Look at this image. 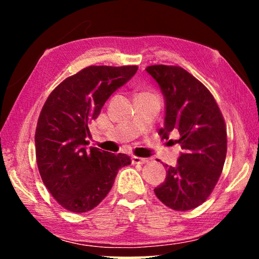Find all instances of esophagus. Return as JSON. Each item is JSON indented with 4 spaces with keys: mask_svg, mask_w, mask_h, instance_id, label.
I'll return each mask as SVG.
<instances>
[{
    "mask_svg": "<svg viewBox=\"0 0 259 259\" xmlns=\"http://www.w3.org/2000/svg\"><path fill=\"white\" fill-rule=\"evenodd\" d=\"M131 161H133L134 164H144L147 162L146 159H143V157H138V156H133L131 157Z\"/></svg>",
    "mask_w": 259,
    "mask_h": 259,
    "instance_id": "esophagus-1",
    "label": "esophagus"
}]
</instances>
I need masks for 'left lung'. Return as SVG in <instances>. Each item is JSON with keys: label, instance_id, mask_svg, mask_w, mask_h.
Here are the masks:
<instances>
[{"label": "left lung", "instance_id": "left-lung-1", "mask_svg": "<svg viewBox=\"0 0 259 259\" xmlns=\"http://www.w3.org/2000/svg\"><path fill=\"white\" fill-rule=\"evenodd\" d=\"M146 72L157 82L165 100L162 139L170 133L182 147L176 166L165 164V181L154 188L166 207L178 211L202 204L211 194L224 166L227 152L225 121L211 93L179 66L153 65Z\"/></svg>", "mask_w": 259, "mask_h": 259}]
</instances>
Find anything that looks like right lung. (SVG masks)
I'll return each mask as SVG.
<instances>
[{
  "label": "right lung",
  "mask_w": 259,
  "mask_h": 259,
  "mask_svg": "<svg viewBox=\"0 0 259 259\" xmlns=\"http://www.w3.org/2000/svg\"><path fill=\"white\" fill-rule=\"evenodd\" d=\"M137 66H89L55 88L43 105L35 131L41 178L61 207L87 212L102 202L119 169L131 163L126 154L97 147L88 150L89 123L97 119L114 91Z\"/></svg>",
  "instance_id": "obj_1"
}]
</instances>
